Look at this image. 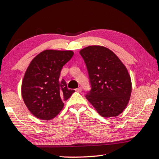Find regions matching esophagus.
Here are the masks:
<instances>
[{
    "instance_id": "esophagus-1",
    "label": "esophagus",
    "mask_w": 159,
    "mask_h": 159,
    "mask_svg": "<svg viewBox=\"0 0 159 159\" xmlns=\"http://www.w3.org/2000/svg\"><path fill=\"white\" fill-rule=\"evenodd\" d=\"M81 90H82V89H81V87H80V88H78L75 89V91H78V92H81Z\"/></svg>"
}]
</instances>
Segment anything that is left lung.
Masks as SVG:
<instances>
[{
	"label": "left lung",
	"mask_w": 159,
	"mask_h": 159,
	"mask_svg": "<svg viewBox=\"0 0 159 159\" xmlns=\"http://www.w3.org/2000/svg\"><path fill=\"white\" fill-rule=\"evenodd\" d=\"M88 71L91 89L85 98L105 118L117 117L126 108L132 84L127 69L111 50L89 46L80 51Z\"/></svg>",
	"instance_id": "left-lung-1"
}]
</instances>
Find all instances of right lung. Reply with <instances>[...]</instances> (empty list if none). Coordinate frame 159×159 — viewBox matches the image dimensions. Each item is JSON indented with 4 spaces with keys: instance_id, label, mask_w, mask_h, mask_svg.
<instances>
[{
    "instance_id": "1",
    "label": "right lung",
    "mask_w": 159,
    "mask_h": 159,
    "mask_svg": "<svg viewBox=\"0 0 159 159\" xmlns=\"http://www.w3.org/2000/svg\"><path fill=\"white\" fill-rule=\"evenodd\" d=\"M71 50H46L28 66L21 86L22 99L30 113L42 120L56 117L64 102L74 92L60 78L62 67L74 56Z\"/></svg>"
}]
</instances>
